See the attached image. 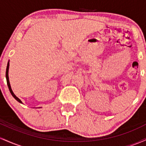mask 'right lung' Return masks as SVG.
I'll use <instances>...</instances> for the list:
<instances>
[{
    "label": "right lung",
    "instance_id": "right-lung-1",
    "mask_svg": "<svg viewBox=\"0 0 146 146\" xmlns=\"http://www.w3.org/2000/svg\"><path fill=\"white\" fill-rule=\"evenodd\" d=\"M9 61L8 62L7 66V68H6V80H7V83L8 88H9V90L10 93H11V95H12V96L14 97V98L15 99H16V100H17V101H18V102H20V103L23 104V102H22L21 100H20L19 98H17V97L16 96V95L14 94V92H13V90H12V89H11V85H10L9 80V73H9ZM40 108H42V107H40Z\"/></svg>",
    "mask_w": 146,
    "mask_h": 146
}]
</instances>
